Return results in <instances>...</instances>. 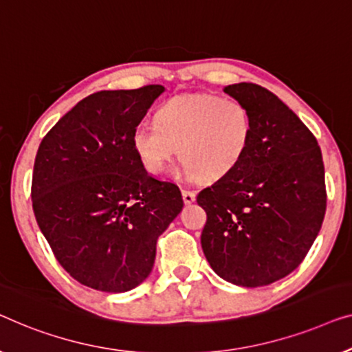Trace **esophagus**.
<instances>
[{"mask_svg":"<svg viewBox=\"0 0 352 352\" xmlns=\"http://www.w3.org/2000/svg\"><path fill=\"white\" fill-rule=\"evenodd\" d=\"M182 196H183V202H185V204H192V202L196 201V195L190 190H183Z\"/></svg>","mask_w":352,"mask_h":352,"instance_id":"obj_1","label":"esophagus"}]
</instances>
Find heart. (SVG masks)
<instances>
[{"instance_id": "b5f03b06", "label": "heart", "mask_w": 352, "mask_h": 352, "mask_svg": "<svg viewBox=\"0 0 352 352\" xmlns=\"http://www.w3.org/2000/svg\"><path fill=\"white\" fill-rule=\"evenodd\" d=\"M153 124L132 131L131 145L142 169L160 177L180 155L188 182H220L249 151L252 118L237 100L209 94L170 98L155 111Z\"/></svg>"}]
</instances>
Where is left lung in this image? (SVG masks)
I'll return each mask as SVG.
<instances>
[{"label":"left lung","mask_w":352,"mask_h":352,"mask_svg":"<svg viewBox=\"0 0 352 352\" xmlns=\"http://www.w3.org/2000/svg\"><path fill=\"white\" fill-rule=\"evenodd\" d=\"M252 118L249 151L232 174L197 195L207 221L201 245L212 270L241 287L282 279L308 254L322 226V153L298 116L268 89L226 86Z\"/></svg>","instance_id":"8db88e82"}]
</instances>
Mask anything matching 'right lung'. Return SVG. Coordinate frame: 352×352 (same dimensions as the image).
I'll return each mask as SVG.
<instances>
[{"label": "right lung", "mask_w": 352, "mask_h": 352, "mask_svg": "<svg viewBox=\"0 0 352 352\" xmlns=\"http://www.w3.org/2000/svg\"><path fill=\"white\" fill-rule=\"evenodd\" d=\"M164 87L100 91L47 132L33 167L38 226L79 284L122 294L150 276L156 242L182 212L178 186L142 169L132 131Z\"/></svg>", "instance_id": "right-lung-1"}]
</instances>
